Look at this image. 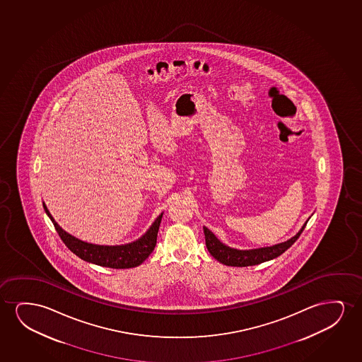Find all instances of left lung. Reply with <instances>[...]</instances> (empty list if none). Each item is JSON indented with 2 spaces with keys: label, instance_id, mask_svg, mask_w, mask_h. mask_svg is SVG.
<instances>
[{
  "label": "left lung",
  "instance_id": "8db88e82",
  "mask_svg": "<svg viewBox=\"0 0 362 362\" xmlns=\"http://www.w3.org/2000/svg\"><path fill=\"white\" fill-rule=\"evenodd\" d=\"M307 223L308 221H305L296 236L289 238L286 243L273 245L269 247L255 248V250H236V248L228 247L218 240V238L205 226H204V235H205V243L209 252L215 259H218V262L226 266H233V267H247V266L259 264L281 256L297 241Z\"/></svg>",
  "mask_w": 362,
  "mask_h": 362
}]
</instances>
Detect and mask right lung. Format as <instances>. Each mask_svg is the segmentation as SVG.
Returning <instances> with one entry per match:
<instances>
[{
    "label": "right lung",
    "mask_w": 362,
    "mask_h": 362,
    "mask_svg": "<svg viewBox=\"0 0 362 362\" xmlns=\"http://www.w3.org/2000/svg\"><path fill=\"white\" fill-rule=\"evenodd\" d=\"M43 208L54 225L57 233H59L62 241L71 252L75 253L78 257L84 259L86 262L94 263L101 267L116 268V269L137 267L146 258L148 257L151 253L153 252L157 243L159 225L163 216V213L160 214L152 223V226L147 230V233L134 243L119 245V246H101V245L84 243L79 238L71 236L70 233H65L64 230L55 223L54 218L50 215L49 210L47 209L45 203H43Z\"/></svg>",
    "instance_id": "obj_1"
}]
</instances>
